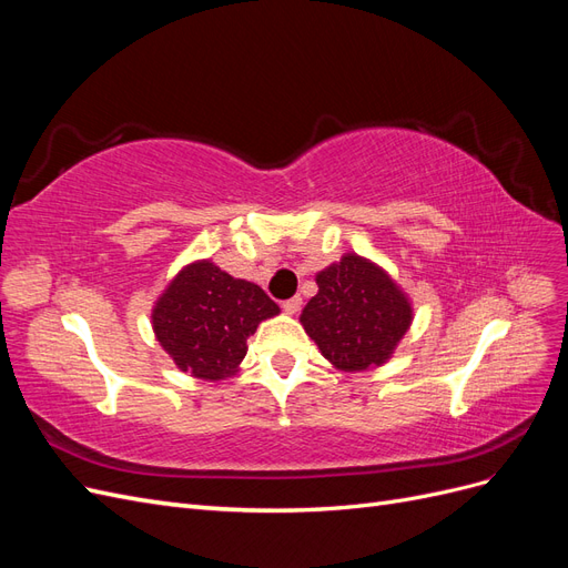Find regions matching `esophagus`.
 <instances>
[{
	"label": "esophagus",
	"mask_w": 568,
	"mask_h": 568,
	"mask_svg": "<svg viewBox=\"0 0 568 568\" xmlns=\"http://www.w3.org/2000/svg\"><path fill=\"white\" fill-rule=\"evenodd\" d=\"M301 305H303V298H301V296H294V298H288V301L282 303L286 315H296V313L301 311Z\"/></svg>",
	"instance_id": "34e87169"
}]
</instances>
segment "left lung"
Instances as JSON below:
<instances>
[{
    "instance_id": "left-lung-1",
    "label": "left lung",
    "mask_w": 568,
    "mask_h": 568,
    "mask_svg": "<svg viewBox=\"0 0 568 568\" xmlns=\"http://www.w3.org/2000/svg\"><path fill=\"white\" fill-rule=\"evenodd\" d=\"M317 296L301 322L322 355L346 372L382 365L412 322V307L388 274L359 255L317 274Z\"/></svg>"
}]
</instances>
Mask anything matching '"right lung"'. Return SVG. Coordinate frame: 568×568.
<instances>
[{"label":"right lung","mask_w":568,"mask_h":568,"mask_svg":"<svg viewBox=\"0 0 568 568\" xmlns=\"http://www.w3.org/2000/svg\"><path fill=\"white\" fill-rule=\"evenodd\" d=\"M280 307L261 286L213 263L184 267L153 307V332L182 372L222 379L246 355V338Z\"/></svg>","instance_id":"right-lung-1"}]
</instances>
